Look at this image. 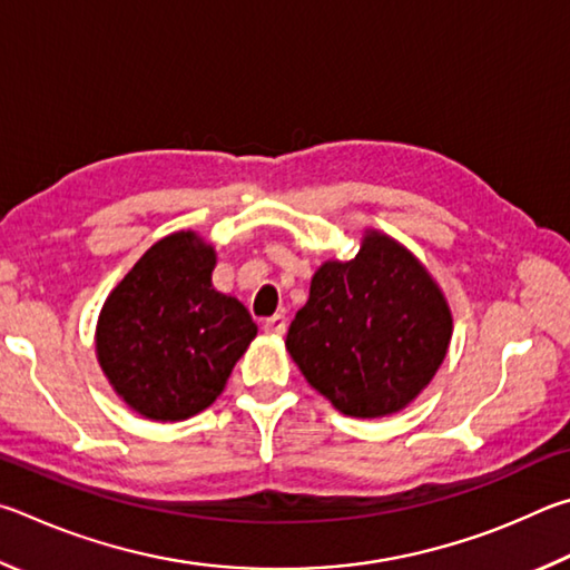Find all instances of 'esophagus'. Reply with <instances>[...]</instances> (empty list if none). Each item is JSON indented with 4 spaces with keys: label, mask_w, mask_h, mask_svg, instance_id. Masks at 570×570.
Wrapping results in <instances>:
<instances>
[{
    "label": "esophagus",
    "mask_w": 570,
    "mask_h": 570,
    "mask_svg": "<svg viewBox=\"0 0 570 570\" xmlns=\"http://www.w3.org/2000/svg\"><path fill=\"white\" fill-rule=\"evenodd\" d=\"M263 327H265V333H269V335H283L287 331V317L283 313H277L273 317H267Z\"/></svg>",
    "instance_id": "obj_1"
}]
</instances>
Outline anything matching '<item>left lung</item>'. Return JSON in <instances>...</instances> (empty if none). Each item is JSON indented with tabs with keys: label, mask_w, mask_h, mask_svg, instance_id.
I'll return each instance as SVG.
<instances>
[{
	"label": "left lung",
	"mask_w": 570,
	"mask_h": 570,
	"mask_svg": "<svg viewBox=\"0 0 570 570\" xmlns=\"http://www.w3.org/2000/svg\"><path fill=\"white\" fill-rule=\"evenodd\" d=\"M451 333V311L425 267L395 239L367 233L353 259L317 269L285 345L337 411L383 417L431 383Z\"/></svg>",
	"instance_id": "1"
}]
</instances>
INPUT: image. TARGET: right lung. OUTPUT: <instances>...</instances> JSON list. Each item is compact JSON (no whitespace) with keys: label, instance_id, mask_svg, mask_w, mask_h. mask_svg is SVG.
<instances>
[{"label":"right lung","instance_id":"1","mask_svg":"<svg viewBox=\"0 0 570 570\" xmlns=\"http://www.w3.org/2000/svg\"><path fill=\"white\" fill-rule=\"evenodd\" d=\"M213 269V247L195 233H175L109 293L97 357L139 415L167 423L205 411L257 335L247 307L215 291Z\"/></svg>","mask_w":570,"mask_h":570}]
</instances>
